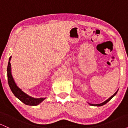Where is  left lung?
Segmentation results:
<instances>
[{
  "mask_svg": "<svg viewBox=\"0 0 128 128\" xmlns=\"http://www.w3.org/2000/svg\"><path fill=\"white\" fill-rule=\"evenodd\" d=\"M118 90H117V92H115V93H114V94L112 95V96H111V97H110V98H108V99H107L106 100H105V102L101 103V104H90V103H88V104L90 105H91V106H103V105H105V104H106L107 102H109V101H110V100H111V99H112L113 97H114V96H116V94H117V92H118Z\"/></svg>",
  "mask_w": 128,
  "mask_h": 128,
  "instance_id": "obj_1",
  "label": "left lung"
}]
</instances>
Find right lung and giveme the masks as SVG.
Listing matches in <instances>:
<instances>
[{"instance_id":"right-lung-1","label":"right lung","mask_w":128,"mask_h":128,"mask_svg":"<svg viewBox=\"0 0 128 128\" xmlns=\"http://www.w3.org/2000/svg\"><path fill=\"white\" fill-rule=\"evenodd\" d=\"M11 56L9 58V61L7 67V76H8V84L10 89L12 91V93L16 98H18L20 101L24 103L25 105H30V106H36L39 105L42 101L46 99V98H36L29 96L25 92H23L16 83L15 80L13 78L12 73H11V66L10 61H11Z\"/></svg>"}]
</instances>
